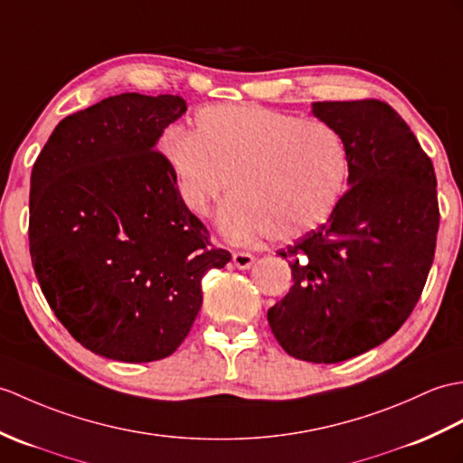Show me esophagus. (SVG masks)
Returning a JSON list of instances; mask_svg holds the SVG:
<instances>
[{"label": "esophagus", "mask_w": 463, "mask_h": 463, "mask_svg": "<svg viewBox=\"0 0 463 463\" xmlns=\"http://www.w3.org/2000/svg\"><path fill=\"white\" fill-rule=\"evenodd\" d=\"M232 262L236 268H241V270H249L254 264V256L250 252H232Z\"/></svg>", "instance_id": "esophagus-1"}]
</instances>
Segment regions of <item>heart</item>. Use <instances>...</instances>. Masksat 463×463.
<instances>
[{
  "label": "heart",
  "instance_id": "1",
  "mask_svg": "<svg viewBox=\"0 0 463 463\" xmlns=\"http://www.w3.org/2000/svg\"><path fill=\"white\" fill-rule=\"evenodd\" d=\"M159 156L191 213L229 189L219 224L232 241H289L327 222L345 197L351 157L337 128L262 106H205L193 134L167 128Z\"/></svg>",
  "mask_w": 463,
  "mask_h": 463
}]
</instances>
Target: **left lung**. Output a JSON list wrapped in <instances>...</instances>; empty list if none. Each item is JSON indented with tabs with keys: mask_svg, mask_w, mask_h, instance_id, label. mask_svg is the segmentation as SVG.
Masks as SVG:
<instances>
[{
	"mask_svg": "<svg viewBox=\"0 0 463 463\" xmlns=\"http://www.w3.org/2000/svg\"><path fill=\"white\" fill-rule=\"evenodd\" d=\"M311 114L345 137L349 191L326 224L280 250L294 286L268 324L292 357L339 363L394 335L420 299L439 224L436 174L386 102H314Z\"/></svg>",
	"mask_w": 463,
	"mask_h": 463,
	"instance_id": "left-lung-1",
	"label": "left lung"
}]
</instances>
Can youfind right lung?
I'll return each instance as SVG.
<instances>
[{
  "mask_svg": "<svg viewBox=\"0 0 463 463\" xmlns=\"http://www.w3.org/2000/svg\"><path fill=\"white\" fill-rule=\"evenodd\" d=\"M185 110L174 94L110 96L61 120L31 171L35 276L71 335L106 359L169 357L199 314L203 276L231 260L156 152Z\"/></svg>",
  "mask_w": 463,
  "mask_h": 463,
  "instance_id": "obj_1",
  "label": "right lung"
}]
</instances>
